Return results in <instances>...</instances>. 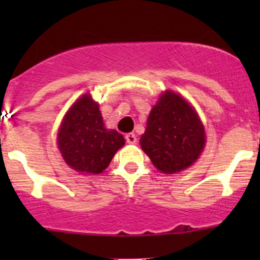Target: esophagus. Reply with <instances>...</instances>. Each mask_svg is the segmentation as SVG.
I'll return each mask as SVG.
<instances>
[{
	"mask_svg": "<svg viewBox=\"0 0 260 260\" xmlns=\"http://www.w3.org/2000/svg\"><path fill=\"white\" fill-rule=\"evenodd\" d=\"M125 139L128 144H134L137 143V137H135L134 133H128V134L125 135Z\"/></svg>",
	"mask_w": 260,
	"mask_h": 260,
	"instance_id": "34e87169",
	"label": "esophagus"
}]
</instances>
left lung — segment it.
<instances>
[{"label": "left lung", "instance_id": "8db88e82", "mask_svg": "<svg viewBox=\"0 0 260 260\" xmlns=\"http://www.w3.org/2000/svg\"><path fill=\"white\" fill-rule=\"evenodd\" d=\"M206 143L204 127L191 105L168 91L147 119L142 150L162 173H177L199 157Z\"/></svg>", "mask_w": 260, "mask_h": 260}]
</instances>
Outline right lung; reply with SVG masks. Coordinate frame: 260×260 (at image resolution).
<instances>
[{
	"label": "right lung",
	"mask_w": 260,
	"mask_h": 260,
	"mask_svg": "<svg viewBox=\"0 0 260 260\" xmlns=\"http://www.w3.org/2000/svg\"><path fill=\"white\" fill-rule=\"evenodd\" d=\"M57 139L62 156L73 169L92 174L102 173L125 144L122 134L104 127L98 103L89 95L73 104Z\"/></svg>",
	"instance_id": "right-lung-1"
}]
</instances>
